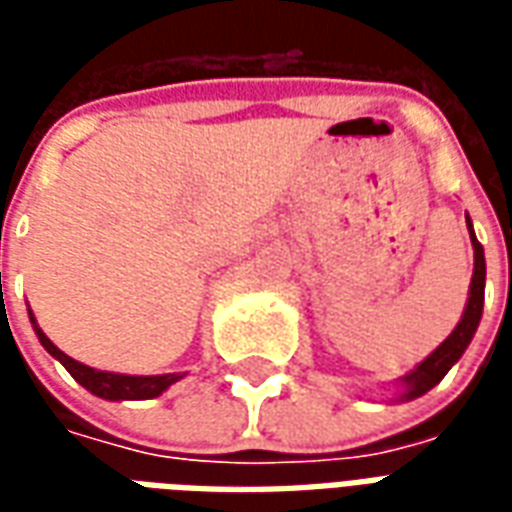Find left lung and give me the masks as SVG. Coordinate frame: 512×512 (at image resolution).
<instances>
[{
    "label": "left lung",
    "instance_id": "8db88e82",
    "mask_svg": "<svg viewBox=\"0 0 512 512\" xmlns=\"http://www.w3.org/2000/svg\"><path fill=\"white\" fill-rule=\"evenodd\" d=\"M466 227H469V238H472L474 249V274L472 285H469V299H466V307H463V315L458 326L452 329V334L444 340V343L428 356L422 359L411 373L400 378V386L403 392L397 395V400H414V397H422L425 392H430L433 386L439 384L441 378L450 373V367L463 356V351L472 343L474 332L480 326V318H483V301H485V255L483 246L474 235L472 219L466 216Z\"/></svg>",
    "mask_w": 512,
    "mask_h": 512
}]
</instances>
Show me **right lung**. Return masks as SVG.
Instances as JSON below:
<instances>
[{
	"mask_svg": "<svg viewBox=\"0 0 512 512\" xmlns=\"http://www.w3.org/2000/svg\"><path fill=\"white\" fill-rule=\"evenodd\" d=\"M29 321H32V329L38 334L40 345L49 351L57 362H60L68 373H71L79 384L93 392L95 397H104V400H150V397H158L161 392H167L169 386L183 378V373H164V376H126V373H106V370H95V367H87L82 362H76L68 354H62L57 345L51 343L49 337L43 334V329L35 321V315L29 310Z\"/></svg>",
	"mask_w": 512,
	"mask_h": 512,
	"instance_id": "1",
	"label": "right lung"
}]
</instances>
